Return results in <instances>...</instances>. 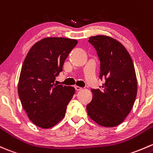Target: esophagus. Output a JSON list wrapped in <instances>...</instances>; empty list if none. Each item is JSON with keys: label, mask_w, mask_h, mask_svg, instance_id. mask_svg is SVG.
<instances>
[{"label": "esophagus", "mask_w": 153, "mask_h": 153, "mask_svg": "<svg viewBox=\"0 0 153 153\" xmlns=\"http://www.w3.org/2000/svg\"><path fill=\"white\" fill-rule=\"evenodd\" d=\"M75 89L76 91H80V90L82 89V88L80 87V86H75Z\"/></svg>", "instance_id": "1"}]
</instances>
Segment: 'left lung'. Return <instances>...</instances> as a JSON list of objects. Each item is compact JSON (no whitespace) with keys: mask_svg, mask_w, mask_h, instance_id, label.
<instances>
[{"mask_svg":"<svg viewBox=\"0 0 153 153\" xmlns=\"http://www.w3.org/2000/svg\"><path fill=\"white\" fill-rule=\"evenodd\" d=\"M100 62V78L105 82L101 89H93L86 105L88 115L107 128L120 125L131 112L137 94V79L129 53L120 42L103 35L89 37Z\"/></svg>","mask_w":153,"mask_h":153,"instance_id":"8db88e82","label":"left lung"}]
</instances>
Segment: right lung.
Masks as SVG:
<instances>
[{"label":"right lung","instance_id":"obj_1","mask_svg":"<svg viewBox=\"0 0 153 153\" xmlns=\"http://www.w3.org/2000/svg\"><path fill=\"white\" fill-rule=\"evenodd\" d=\"M76 39L47 37L35 43L22 64L18 95L28 118L36 126L50 128L65 116L75 88L55 83Z\"/></svg>","mask_w":153,"mask_h":153}]
</instances>
